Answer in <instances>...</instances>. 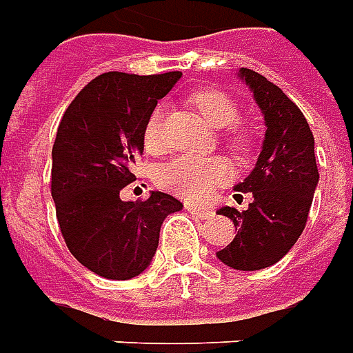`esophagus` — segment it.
Returning a JSON list of instances; mask_svg holds the SVG:
<instances>
[{
    "label": "esophagus",
    "instance_id": "34e87169",
    "mask_svg": "<svg viewBox=\"0 0 353 353\" xmlns=\"http://www.w3.org/2000/svg\"><path fill=\"white\" fill-rule=\"evenodd\" d=\"M186 210L190 214L197 216V218H201V220H207L210 216L214 214L210 208H205V207H195V205H186Z\"/></svg>",
    "mask_w": 353,
    "mask_h": 353
}]
</instances>
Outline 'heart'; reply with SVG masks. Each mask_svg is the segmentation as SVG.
I'll list each match as a JSON object with an SVG mask.
<instances>
[{"label":"heart","instance_id":"heart-1","mask_svg":"<svg viewBox=\"0 0 353 353\" xmlns=\"http://www.w3.org/2000/svg\"><path fill=\"white\" fill-rule=\"evenodd\" d=\"M197 110L210 125L228 130L239 122V109L230 95L220 90H203L192 97ZM163 109L152 110L145 125V145L150 152L163 148ZM235 145H243V137H235ZM230 163L222 158H197L180 156L159 169L161 186L188 201H207L210 195L231 179Z\"/></svg>","mask_w":353,"mask_h":353}]
</instances>
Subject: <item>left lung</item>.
<instances>
[{
  "mask_svg": "<svg viewBox=\"0 0 353 353\" xmlns=\"http://www.w3.org/2000/svg\"><path fill=\"white\" fill-rule=\"evenodd\" d=\"M265 120V139L252 173L235 186L250 194L246 210L222 207L236 235L216 258L236 271H259L284 258L297 243L318 186L314 135L299 107L252 69H239ZM239 194L241 201L243 195Z\"/></svg>",
  "mask_w": 353,
  "mask_h": 353,
  "instance_id": "8db88e82",
  "label": "left lung"
}]
</instances>
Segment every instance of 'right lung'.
Listing matches in <instances>:
<instances>
[{
    "label": "right lung",
    "instance_id": "right-lung-1",
    "mask_svg": "<svg viewBox=\"0 0 353 353\" xmlns=\"http://www.w3.org/2000/svg\"><path fill=\"white\" fill-rule=\"evenodd\" d=\"M182 77L99 74L79 92L52 146V199L69 252L103 279L130 280L152 263L159 230L182 203L163 192L122 201L135 180L131 163L145 148L152 110Z\"/></svg>",
    "mask_w": 353,
    "mask_h": 353
}]
</instances>
